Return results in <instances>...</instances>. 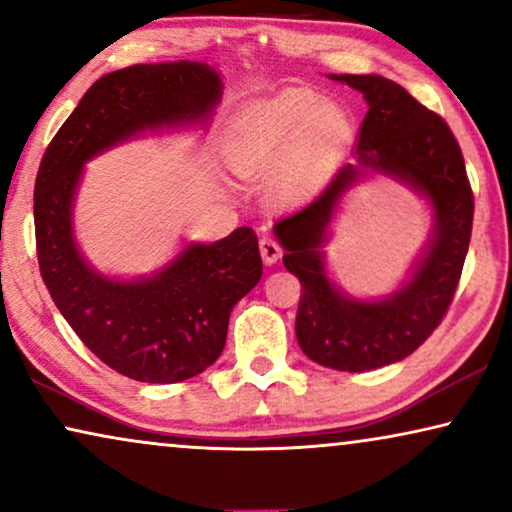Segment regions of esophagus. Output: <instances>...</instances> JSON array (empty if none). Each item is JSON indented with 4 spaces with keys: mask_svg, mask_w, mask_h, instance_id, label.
Wrapping results in <instances>:
<instances>
[{
    "mask_svg": "<svg viewBox=\"0 0 512 512\" xmlns=\"http://www.w3.org/2000/svg\"><path fill=\"white\" fill-rule=\"evenodd\" d=\"M258 247H261V256L265 265H275L279 261V256H282V247H279L272 237H261Z\"/></svg>",
    "mask_w": 512,
    "mask_h": 512,
    "instance_id": "1",
    "label": "esophagus"
}]
</instances>
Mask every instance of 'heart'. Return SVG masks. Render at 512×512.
Masks as SVG:
<instances>
[{
    "instance_id": "obj_1",
    "label": "heart",
    "mask_w": 512,
    "mask_h": 512,
    "mask_svg": "<svg viewBox=\"0 0 512 512\" xmlns=\"http://www.w3.org/2000/svg\"><path fill=\"white\" fill-rule=\"evenodd\" d=\"M352 132L345 107L305 88L249 102L228 125V163L244 177L270 174V198L298 205L321 188Z\"/></svg>"
}]
</instances>
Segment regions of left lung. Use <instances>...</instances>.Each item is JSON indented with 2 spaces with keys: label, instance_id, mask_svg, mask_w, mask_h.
<instances>
[{
  "label": "left lung",
  "instance_id": "left-lung-1",
  "mask_svg": "<svg viewBox=\"0 0 512 512\" xmlns=\"http://www.w3.org/2000/svg\"><path fill=\"white\" fill-rule=\"evenodd\" d=\"M368 104L354 160L303 209L272 226L284 268L300 279L296 338L319 366L363 373L403 361L433 333L457 291L473 226V193L461 149L443 118L380 74H328ZM375 176L398 180L427 200L432 235L399 289L384 297L347 294L327 272L323 247L344 195Z\"/></svg>",
  "mask_w": 512,
  "mask_h": 512
}]
</instances>
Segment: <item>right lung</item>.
<instances>
[{
  "mask_svg": "<svg viewBox=\"0 0 512 512\" xmlns=\"http://www.w3.org/2000/svg\"><path fill=\"white\" fill-rule=\"evenodd\" d=\"M221 95V74L207 62L118 69L88 88L41 158L34 184L41 277L83 345L130 380L184 382L219 359L230 312L263 275L258 237L242 226L219 242H186L151 275H104L74 235L83 167L142 135L207 130Z\"/></svg>",
  "mask_w": 512,
  "mask_h": 512,
  "instance_id": "right-lung-1",
  "label": "right lung"
}]
</instances>
